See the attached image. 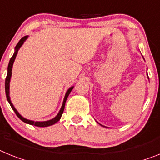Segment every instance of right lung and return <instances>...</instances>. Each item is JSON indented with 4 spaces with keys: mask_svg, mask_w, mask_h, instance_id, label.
Masks as SVG:
<instances>
[{
    "mask_svg": "<svg viewBox=\"0 0 160 160\" xmlns=\"http://www.w3.org/2000/svg\"><path fill=\"white\" fill-rule=\"evenodd\" d=\"M28 38V36H25L19 41V42L18 43V45L16 46L15 47V52H14L13 55H12V57L10 58V61H9V63H8V73H7V76H6V78H5V94H6V98H7V100H8V103L10 104L11 107L12 109L14 111L15 114H17V116L20 118V119L23 121L25 123H28V124H30V125H33V126H36V127H40V128H45V127H49V126H51L53 124L56 123L57 122H58L59 120H60L61 117L62 115V113L64 111V108H65V104H66V99H67L68 96L70 94V93L71 92V90H73V87H70L69 90L66 91V95H65L64 98V100H63V103H62V106L61 107V110L60 111L58 112V114H57V116L55 117V118H52L50 120H48V121H44V122H34V121H32V120H29V119H26V118H23V117L21 115V114L18 113V111H17L16 108L14 107V106L12 105V103L11 102V100H10V97H9V82H10V78H11V75H12V65H13L14 62V60L16 58V56L18 54V52L19 50V49L21 48V46L23 45V43L25 42V41Z\"/></svg>",
    "mask_w": 160,
    "mask_h": 160,
    "instance_id": "add662e5",
    "label": "right lung"
}]
</instances>
